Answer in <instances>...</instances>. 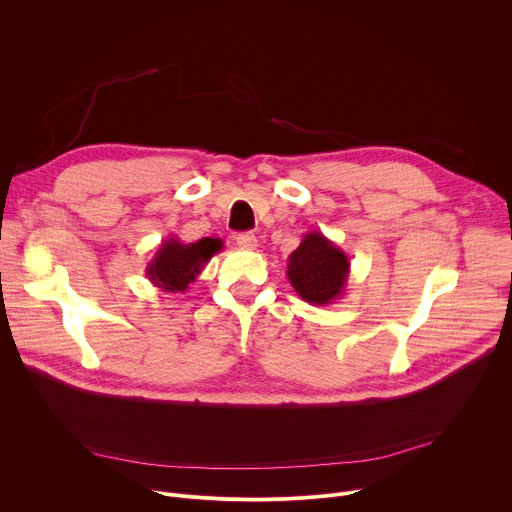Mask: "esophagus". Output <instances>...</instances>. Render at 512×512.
I'll return each instance as SVG.
<instances>
[{"label":"esophagus","mask_w":512,"mask_h":512,"mask_svg":"<svg viewBox=\"0 0 512 512\" xmlns=\"http://www.w3.org/2000/svg\"><path fill=\"white\" fill-rule=\"evenodd\" d=\"M235 241L241 249H255L257 247V237L253 233H239L235 237Z\"/></svg>","instance_id":"obj_1"}]
</instances>
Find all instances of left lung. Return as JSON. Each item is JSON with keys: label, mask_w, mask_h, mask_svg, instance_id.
I'll use <instances>...</instances> for the list:
<instances>
[{"label": "left lung", "mask_w": 512, "mask_h": 512, "mask_svg": "<svg viewBox=\"0 0 512 512\" xmlns=\"http://www.w3.org/2000/svg\"><path fill=\"white\" fill-rule=\"evenodd\" d=\"M350 261L346 253L318 231L306 233L287 257V279L296 294L314 306L334 304L344 296Z\"/></svg>", "instance_id": "left-lung-1"}]
</instances>
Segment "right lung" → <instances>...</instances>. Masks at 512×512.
<instances>
[{
  "label": "right lung",
  "mask_w": 512,
  "mask_h": 512,
  "mask_svg": "<svg viewBox=\"0 0 512 512\" xmlns=\"http://www.w3.org/2000/svg\"><path fill=\"white\" fill-rule=\"evenodd\" d=\"M223 249L221 239L204 237L196 243H182L178 237L166 239L154 259L145 267L148 279L168 294H182L202 273L204 265Z\"/></svg>",
  "instance_id": "add662e5"
}]
</instances>
